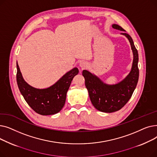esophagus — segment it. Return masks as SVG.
Masks as SVG:
<instances>
[{
  "instance_id": "34e87169",
  "label": "esophagus",
  "mask_w": 157,
  "mask_h": 157,
  "mask_svg": "<svg viewBox=\"0 0 157 157\" xmlns=\"http://www.w3.org/2000/svg\"><path fill=\"white\" fill-rule=\"evenodd\" d=\"M79 67L82 69H85V68H86L87 67V63L86 62H85V61H81V62H79Z\"/></svg>"
}]
</instances>
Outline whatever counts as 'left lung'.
<instances>
[{"mask_svg": "<svg viewBox=\"0 0 157 157\" xmlns=\"http://www.w3.org/2000/svg\"><path fill=\"white\" fill-rule=\"evenodd\" d=\"M113 28L121 31L125 30L117 24ZM128 40L133 53V62L128 75L118 83L113 85L105 83L99 78L88 70H83L85 86L94 108L104 113H113L121 109L132 97L139 79V55L132 37L126 33H121Z\"/></svg>", "mask_w": 157, "mask_h": 157, "instance_id": "obj_1", "label": "left lung"}]
</instances>
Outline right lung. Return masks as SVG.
I'll list each match as a JSON object with an SVG mask.
<instances>
[{
  "mask_svg": "<svg viewBox=\"0 0 157 157\" xmlns=\"http://www.w3.org/2000/svg\"><path fill=\"white\" fill-rule=\"evenodd\" d=\"M16 81L24 99L35 112L44 116L55 114L61 111L65 105L71 81L79 72L78 69L74 67L52 86L40 89L30 86L25 81L18 62H16Z\"/></svg>",
  "mask_w": 157,
  "mask_h": 157,
  "instance_id": "obj_1",
  "label": "right lung"
}]
</instances>
